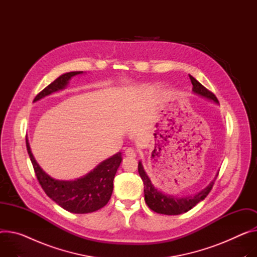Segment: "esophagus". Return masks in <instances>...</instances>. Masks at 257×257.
Wrapping results in <instances>:
<instances>
[{
	"mask_svg": "<svg viewBox=\"0 0 257 257\" xmlns=\"http://www.w3.org/2000/svg\"><path fill=\"white\" fill-rule=\"evenodd\" d=\"M125 155L128 156V157H136L137 153H136V151L133 148H127L125 150Z\"/></svg>",
	"mask_w": 257,
	"mask_h": 257,
	"instance_id": "obj_1",
	"label": "esophagus"
}]
</instances>
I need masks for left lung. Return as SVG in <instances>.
<instances>
[{"mask_svg":"<svg viewBox=\"0 0 257 257\" xmlns=\"http://www.w3.org/2000/svg\"><path fill=\"white\" fill-rule=\"evenodd\" d=\"M190 81L192 83V92L200 95L202 97L207 98V100L218 105L219 102L217 100V97L209 91L205 86H203L199 81L193 78L191 75H189ZM138 171H139L141 179L144 183V195H145V202L147 206L154 212L165 214V215H179L182 213H185L192 209L195 205L205 200V197L209 194L211 191L213 184L215 182V179L218 176V173L216 174L214 179L209 183L208 186H206L201 191L196 192L193 195H187V196H177L173 194H167L157 189L153 183L151 182L149 176L145 172L142 162H139L138 165Z\"/></svg>","mask_w":257,"mask_h":257,"instance_id":"obj_1","label":"left lung"}]
</instances>
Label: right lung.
I'll return each instance as SVG.
<instances>
[{"mask_svg": "<svg viewBox=\"0 0 257 257\" xmlns=\"http://www.w3.org/2000/svg\"><path fill=\"white\" fill-rule=\"evenodd\" d=\"M81 74H83L82 71H76L61 75L37 94L34 102L65 89L73 77ZM27 149L39 183L41 184L45 193L58 206L71 213L85 214L94 212L107 205L113 191L115 174L122 161L121 152L103 161L80 178L75 180H57L45 173L36 162L28 139Z\"/></svg>", "mask_w": 257, "mask_h": 257, "instance_id": "1", "label": "right lung"}]
</instances>
